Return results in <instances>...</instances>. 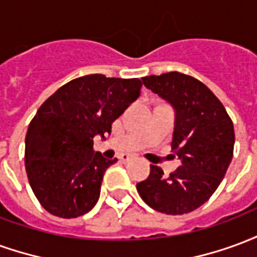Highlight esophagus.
<instances>
[{
	"label": "esophagus",
	"instance_id": "34e87169",
	"mask_svg": "<svg viewBox=\"0 0 257 257\" xmlns=\"http://www.w3.org/2000/svg\"><path fill=\"white\" fill-rule=\"evenodd\" d=\"M119 158V161H122V162H128L132 160V156H129V154H121V156L118 157Z\"/></svg>",
	"mask_w": 257,
	"mask_h": 257
}]
</instances>
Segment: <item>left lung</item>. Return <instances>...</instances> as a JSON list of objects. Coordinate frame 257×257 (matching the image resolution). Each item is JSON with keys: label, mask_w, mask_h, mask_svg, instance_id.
<instances>
[{"label": "left lung", "mask_w": 257, "mask_h": 257, "mask_svg": "<svg viewBox=\"0 0 257 257\" xmlns=\"http://www.w3.org/2000/svg\"><path fill=\"white\" fill-rule=\"evenodd\" d=\"M142 79L176 111L171 146L182 165L169 176L150 165L149 178L136 189L154 210L189 213L205 204L224 178L234 153V125L213 92L191 75L171 71Z\"/></svg>", "instance_id": "obj_1"}]
</instances>
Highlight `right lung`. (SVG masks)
Returning <instances> with one entry per match:
<instances>
[{
    "instance_id": "right-lung-1",
    "label": "right lung",
    "mask_w": 257,
    "mask_h": 257,
    "mask_svg": "<svg viewBox=\"0 0 257 257\" xmlns=\"http://www.w3.org/2000/svg\"><path fill=\"white\" fill-rule=\"evenodd\" d=\"M139 78L89 74L60 86L44 101L26 135L29 183L51 215L73 219L97 202L106 169L117 162L93 153V138L111 134V123L140 95Z\"/></svg>"
}]
</instances>
